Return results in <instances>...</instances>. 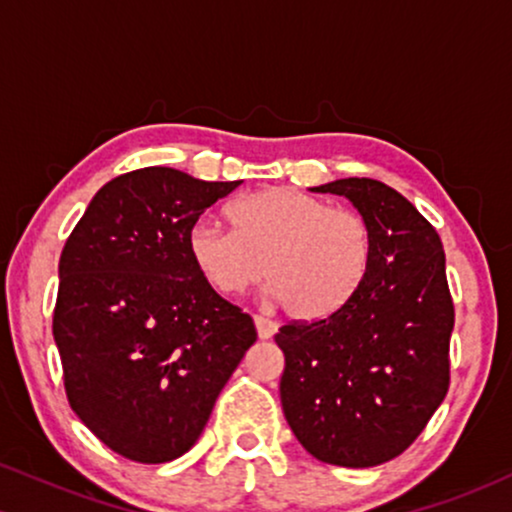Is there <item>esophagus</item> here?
Masks as SVG:
<instances>
[{
	"mask_svg": "<svg viewBox=\"0 0 512 512\" xmlns=\"http://www.w3.org/2000/svg\"><path fill=\"white\" fill-rule=\"evenodd\" d=\"M255 327H257V337L260 339H272L276 332L274 322L267 320V317H260V315H255Z\"/></svg>",
	"mask_w": 512,
	"mask_h": 512,
	"instance_id": "esophagus-1",
	"label": "esophagus"
}]
</instances>
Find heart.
<instances>
[{"label": "heart", "mask_w": 512, "mask_h": 512, "mask_svg": "<svg viewBox=\"0 0 512 512\" xmlns=\"http://www.w3.org/2000/svg\"><path fill=\"white\" fill-rule=\"evenodd\" d=\"M226 216L233 228L197 221L187 233L197 272L223 296H240L267 276L269 298L293 320L339 313L373 264L368 221L305 192H255L236 199Z\"/></svg>", "instance_id": "obj_1"}]
</instances>
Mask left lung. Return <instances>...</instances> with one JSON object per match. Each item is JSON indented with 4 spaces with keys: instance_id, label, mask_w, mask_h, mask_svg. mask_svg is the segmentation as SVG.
<instances>
[{
    "instance_id": "left-lung-1",
    "label": "left lung",
    "mask_w": 512,
    "mask_h": 512,
    "mask_svg": "<svg viewBox=\"0 0 512 512\" xmlns=\"http://www.w3.org/2000/svg\"><path fill=\"white\" fill-rule=\"evenodd\" d=\"M346 197L373 231V264L339 313L289 322L281 407L310 455L375 467L414 443L450 385L455 308L436 228L407 197L370 178L310 187Z\"/></svg>"
}]
</instances>
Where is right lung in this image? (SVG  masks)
I'll list each match as a JSON object with an SVG mask.
<instances>
[{
	"label": "right lung",
	"mask_w": 512,
	"mask_h": 512,
	"mask_svg": "<svg viewBox=\"0 0 512 512\" xmlns=\"http://www.w3.org/2000/svg\"><path fill=\"white\" fill-rule=\"evenodd\" d=\"M238 185L132 170L105 182L64 243L52 317L64 390L127 460L185 455L255 344L252 317L211 289L187 250L199 216Z\"/></svg>",
	"instance_id": "add662e5"
}]
</instances>
